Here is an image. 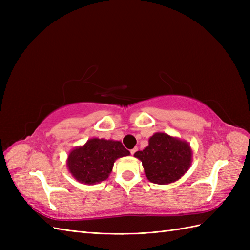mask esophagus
I'll use <instances>...</instances> for the list:
<instances>
[{
	"mask_svg": "<svg viewBox=\"0 0 250 250\" xmlns=\"http://www.w3.org/2000/svg\"><path fill=\"white\" fill-rule=\"evenodd\" d=\"M137 150H139V148H137V147L133 148V149H132V150H131V155H134V153H135V152H136Z\"/></svg>",
	"mask_w": 250,
	"mask_h": 250,
	"instance_id": "1",
	"label": "esophagus"
}]
</instances>
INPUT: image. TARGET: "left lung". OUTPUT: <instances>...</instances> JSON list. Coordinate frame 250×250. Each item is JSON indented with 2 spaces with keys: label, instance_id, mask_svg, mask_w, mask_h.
<instances>
[{
  "label": "left lung",
  "instance_id": "obj_1",
  "mask_svg": "<svg viewBox=\"0 0 250 250\" xmlns=\"http://www.w3.org/2000/svg\"><path fill=\"white\" fill-rule=\"evenodd\" d=\"M134 157L142 161L149 182L167 185L177 182L187 173L192 163V149L188 142L157 132L145 149L136 151Z\"/></svg>",
  "mask_w": 250,
  "mask_h": 250
}]
</instances>
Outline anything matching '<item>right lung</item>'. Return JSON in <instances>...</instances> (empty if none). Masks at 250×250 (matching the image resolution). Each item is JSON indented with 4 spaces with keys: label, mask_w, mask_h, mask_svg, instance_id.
<instances>
[{
    "label": "right lung",
    "mask_w": 250,
    "mask_h": 250,
    "mask_svg": "<svg viewBox=\"0 0 250 250\" xmlns=\"http://www.w3.org/2000/svg\"><path fill=\"white\" fill-rule=\"evenodd\" d=\"M129 155L121 142L94 137L70 151L66 167L78 183L94 185L108 178L117 159Z\"/></svg>",
    "instance_id": "obj_1"
}]
</instances>
